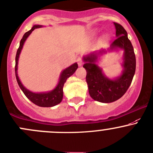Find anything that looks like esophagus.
Segmentation results:
<instances>
[{"instance_id":"esophagus-1","label":"esophagus","mask_w":153,"mask_h":153,"mask_svg":"<svg viewBox=\"0 0 153 153\" xmlns=\"http://www.w3.org/2000/svg\"><path fill=\"white\" fill-rule=\"evenodd\" d=\"M77 63H78V66H82L83 60H82V58H81V57H78V59H77Z\"/></svg>"}]
</instances>
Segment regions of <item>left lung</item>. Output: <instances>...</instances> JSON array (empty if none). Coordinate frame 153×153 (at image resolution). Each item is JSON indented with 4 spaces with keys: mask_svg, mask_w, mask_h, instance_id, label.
<instances>
[{
    "mask_svg": "<svg viewBox=\"0 0 153 153\" xmlns=\"http://www.w3.org/2000/svg\"><path fill=\"white\" fill-rule=\"evenodd\" d=\"M116 28V39L111 43L108 50H124L123 58V71L120 76L110 79L105 76L102 69L96 64L99 55L106 53L105 49L90 53L84 57L83 67L87 71V81L90 96L94 100L110 103L120 99L126 93L132 81L136 69V59L131 42L127 32L120 24L114 22Z\"/></svg>",
    "mask_w": 153,
    "mask_h": 153,
    "instance_id": "obj_1",
    "label": "left lung"
}]
</instances>
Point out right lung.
Here are the masks:
<instances>
[{"label": "right lung", "instance_id": "1", "mask_svg": "<svg viewBox=\"0 0 153 153\" xmlns=\"http://www.w3.org/2000/svg\"><path fill=\"white\" fill-rule=\"evenodd\" d=\"M42 25H34L29 31L25 33L24 34L22 39L20 41V45H19V48H18L17 53H16V66H15V71H16V78L17 80L18 84H19V87L21 88V90L23 91L24 94L26 96V97L29 100H30L35 105H38L39 107H53L57 105V104L60 103L63 99V85H64L65 82L66 81L68 78L71 76V75H73L75 73V72L76 71V69H78V64L77 63H73L72 65H71L70 66H69L68 68L65 69L63 72L60 74V79H59L58 84H57V87L54 89L53 90L49 92H47V93H33V92L30 91L27 89L25 88L23 86V84H22L21 81L19 80V76H18L17 70H18V61H19V54H20L21 51H22V48H23L24 43H25V40L27 39L28 36H29L30 34L32 33V31L34 29H36V28L41 27Z\"/></svg>", "mask_w": 153, "mask_h": 153}]
</instances>
